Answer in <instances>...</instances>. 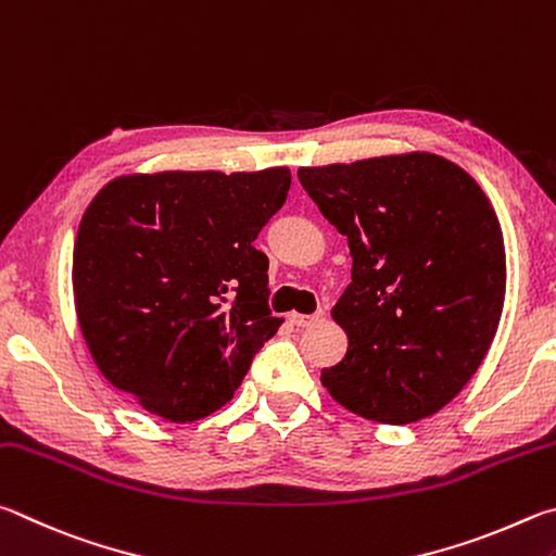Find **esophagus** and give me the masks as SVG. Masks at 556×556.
I'll list each match as a JSON object with an SVG mask.
<instances>
[{
	"label": "esophagus",
	"instance_id": "esophagus-1",
	"mask_svg": "<svg viewBox=\"0 0 556 556\" xmlns=\"http://www.w3.org/2000/svg\"><path fill=\"white\" fill-rule=\"evenodd\" d=\"M288 319H290V323H293L295 327H309V325L319 323V319H325V313H323V309H317L315 315H298V313H290Z\"/></svg>",
	"mask_w": 556,
	"mask_h": 556
}]
</instances>
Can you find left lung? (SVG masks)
Segmentation results:
<instances>
[{
  "instance_id": "8db88e82",
  "label": "left lung",
  "mask_w": 556,
  "mask_h": 556,
  "mask_svg": "<svg viewBox=\"0 0 556 556\" xmlns=\"http://www.w3.org/2000/svg\"><path fill=\"white\" fill-rule=\"evenodd\" d=\"M298 178L354 258L332 307L349 349L323 386L383 425L442 410L489 354L503 313L505 243L489 198L425 151L300 168Z\"/></svg>"
}]
</instances>
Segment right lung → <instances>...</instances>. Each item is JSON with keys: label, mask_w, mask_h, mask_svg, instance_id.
I'll return each instance as SVG.
<instances>
[{"label": "right lung", "mask_w": 556, "mask_h": 556, "mask_svg": "<svg viewBox=\"0 0 556 556\" xmlns=\"http://www.w3.org/2000/svg\"><path fill=\"white\" fill-rule=\"evenodd\" d=\"M290 170L122 175L85 210L73 251L77 323L116 391L170 422L219 410L283 319L253 247Z\"/></svg>", "instance_id": "obj_1"}]
</instances>
